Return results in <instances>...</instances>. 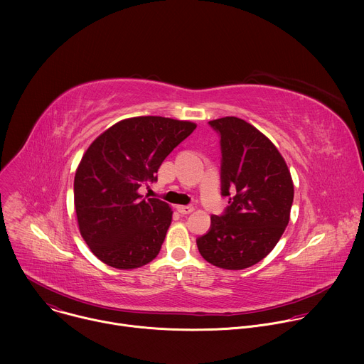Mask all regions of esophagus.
<instances>
[{"label":"esophagus","mask_w":364,"mask_h":364,"mask_svg":"<svg viewBox=\"0 0 364 364\" xmlns=\"http://www.w3.org/2000/svg\"><path fill=\"white\" fill-rule=\"evenodd\" d=\"M177 210L181 215H190L194 210V207L193 205H177Z\"/></svg>","instance_id":"34e87169"}]
</instances>
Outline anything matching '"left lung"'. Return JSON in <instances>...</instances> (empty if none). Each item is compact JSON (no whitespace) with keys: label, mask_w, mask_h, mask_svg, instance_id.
Returning a JSON list of instances; mask_svg holds the SVG:
<instances>
[{"label":"left lung","mask_w":364,"mask_h":364,"mask_svg":"<svg viewBox=\"0 0 364 364\" xmlns=\"http://www.w3.org/2000/svg\"><path fill=\"white\" fill-rule=\"evenodd\" d=\"M220 134L223 216L197 239L200 255L223 269L257 264L275 247L289 222L294 183L272 141L249 122L225 117L209 122ZM235 191L232 196L230 191Z\"/></svg>","instance_id":"obj_1"}]
</instances>
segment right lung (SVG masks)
<instances>
[{
    "label": "right lung",
    "mask_w": 364,
    "mask_h": 364,
    "mask_svg": "<svg viewBox=\"0 0 364 364\" xmlns=\"http://www.w3.org/2000/svg\"><path fill=\"white\" fill-rule=\"evenodd\" d=\"M196 127L164 117L127 118L85 151L75 174V209L80 235L99 261L128 271L160 253L173 210L138 190L155 181L167 155Z\"/></svg>",
    "instance_id": "1"
}]
</instances>
